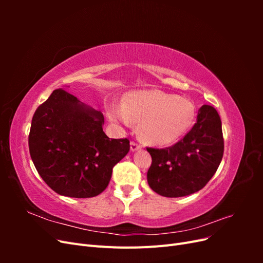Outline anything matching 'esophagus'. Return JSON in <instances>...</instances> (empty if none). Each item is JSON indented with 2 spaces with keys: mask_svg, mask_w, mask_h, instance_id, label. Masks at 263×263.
I'll use <instances>...</instances> for the list:
<instances>
[{
  "mask_svg": "<svg viewBox=\"0 0 263 263\" xmlns=\"http://www.w3.org/2000/svg\"><path fill=\"white\" fill-rule=\"evenodd\" d=\"M139 149H141V146L138 145L137 142H135V141H132V142H130V150H132V151H137V150H139Z\"/></svg>",
  "mask_w": 263,
  "mask_h": 263,
  "instance_id": "1",
  "label": "esophagus"
}]
</instances>
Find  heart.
Instances as JSON below:
<instances>
[{
    "label": "heart",
    "instance_id": "b5f03b06",
    "mask_svg": "<svg viewBox=\"0 0 263 263\" xmlns=\"http://www.w3.org/2000/svg\"><path fill=\"white\" fill-rule=\"evenodd\" d=\"M107 116L113 123L126 127L139 123L141 139L150 145L172 144L192 125L195 107L187 99L160 90L130 92L123 105L110 104Z\"/></svg>",
    "mask_w": 263,
    "mask_h": 263
}]
</instances>
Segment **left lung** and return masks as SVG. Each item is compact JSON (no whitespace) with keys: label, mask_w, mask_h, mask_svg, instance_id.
Segmentation results:
<instances>
[{"label":"left lung","mask_w":263,"mask_h":263,"mask_svg":"<svg viewBox=\"0 0 263 263\" xmlns=\"http://www.w3.org/2000/svg\"><path fill=\"white\" fill-rule=\"evenodd\" d=\"M153 162L147 172L151 190L165 197H181L203 189L217 171L224 154L221 121L217 110L203 105L196 123L177 144L147 148Z\"/></svg>","instance_id":"obj_1"}]
</instances>
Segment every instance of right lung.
Listing matches in <instances>:
<instances>
[{"label": "right lung", "instance_id": "obj_1", "mask_svg": "<svg viewBox=\"0 0 263 263\" xmlns=\"http://www.w3.org/2000/svg\"><path fill=\"white\" fill-rule=\"evenodd\" d=\"M104 116L66 90H54L31 119L29 154L39 176L55 193L85 198L104 191L129 140L109 139Z\"/></svg>", "mask_w": 263, "mask_h": 263}]
</instances>
